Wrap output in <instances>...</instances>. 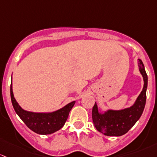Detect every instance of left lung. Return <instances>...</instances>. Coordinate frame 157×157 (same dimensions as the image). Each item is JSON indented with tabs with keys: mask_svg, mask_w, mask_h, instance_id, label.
<instances>
[{
	"mask_svg": "<svg viewBox=\"0 0 157 157\" xmlns=\"http://www.w3.org/2000/svg\"><path fill=\"white\" fill-rule=\"evenodd\" d=\"M138 69L143 77L144 87L133 104L121 109L103 110L95 102L92 109V120L98 132L106 136H122L126 134L141 116L146 103L147 75L141 59H138Z\"/></svg>",
	"mask_w": 157,
	"mask_h": 157,
	"instance_id": "left-lung-1",
	"label": "left lung"
}]
</instances>
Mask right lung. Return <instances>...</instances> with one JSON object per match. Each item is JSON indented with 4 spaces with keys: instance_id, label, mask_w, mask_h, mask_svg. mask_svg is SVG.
Here are the masks:
<instances>
[{
    "instance_id": "add662e5",
    "label": "right lung",
    "mask_w": 157,
    "mask_h": 157,
    "mask_svg": "<svg viewBox=\"0 0 157 157\" xmlns=\"http://www.w3.org/2000/svg\"><path fill=\"white\" fill-rule=\"evenodd\" d=\"M10 97L14 110L29 128L38 135H51L62 128L69 116V112L75 105V101L68 103L63 107L52 112L35 113L22 109L13 92V84L10 85Z\"/></svg>"
}]
</instances>
